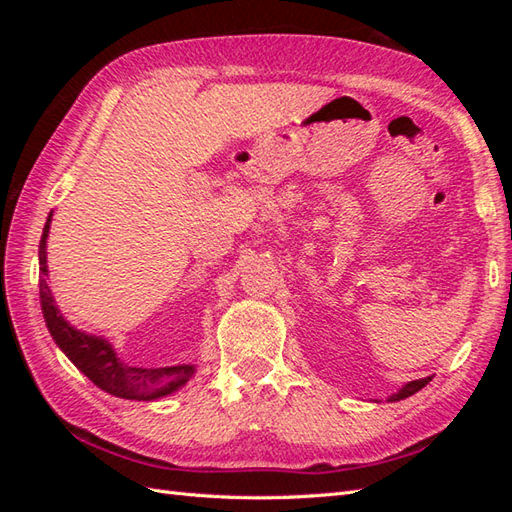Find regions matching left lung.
<instances>
[{"label":"left lung","mask_w":512,"mask_h":512,"mask_svg":"<svg viewBox=\"0 0 512 512\" xmlns=\"http://www.w3.org/2000/svg\"><path fill=\"white\" fill-rule=\"evenodd\" d=\"M431 383V376H427V378H420V380H411V383L409 385H405V387H402L400 391H398V394H394V396H391L389 400L391 402H394V400H402V398H409V396H413V394H416V391H420L424 385H429Z\"/></svg>","instance_id":"8db88e82"}]
</instances>
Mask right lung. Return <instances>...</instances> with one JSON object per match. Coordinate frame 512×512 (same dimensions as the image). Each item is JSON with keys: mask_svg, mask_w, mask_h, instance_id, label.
<instances>
[{"mask_svg": "<svg viewBox=\"0 0 512 512\" xmlns=\"http://www.w3.org/2000/svg\"><path fill=\"white\" fill-rule=\"evenodd\" d=\"M50 231V217L43 228V237L39 244V295H41V310L46 319L52 339L65 352V356L88 376L96 387H101L107 394L129 400H154L167 396L171 391L182 387L193 376V365H176V367H129L118 361L112 345L99 336H90L85 332L74 330L68 325L50 295L46 284V237Z\"/></svg>", "mask_w": 512, "mask_h": 512, "instance_id": "add662e5", "label": "right lung"}]
</instances>
